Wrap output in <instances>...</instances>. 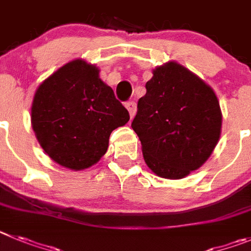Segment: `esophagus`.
I'll return each mask as SVG.
<instances>
[{
    "instance_id": "1",
    "label": "esophagus",
    "mask_w": 251,
    "mask_h": 251,
    "mask_svg": "<svg viewBox=\"0 0 251 251\" xmlns=\"http://www.w3.org/2000/svg\"><path fill=\"white\" fill-rule=\"evenodd\" d=\"M126 109H127L128 114H130V117L131 119H134L135 115H136V103L134 102V101H128V102H126Z\"/></svg>"
}]
</instances>
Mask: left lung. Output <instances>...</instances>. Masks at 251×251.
Instances as JSON below:
<instances>
[{"instance_id":"8db88e82","label":"left lung","mask_w":251,"mask_h":251,"mask_svg":"<svg viewBox=\"0 0 251 251\" xmlns=\"http://www.w3.org/2000/svg\"><path fill=\"white\" fill-rule=\"evenodd\" d=\"M221 123L214 90L190 70L169 61L152 70L131 126L149 169L176 180L209 159L220 139Z\"/></svg>"}]
</instances>
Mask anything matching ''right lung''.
<instances>
[{
	"instance_id": "1",
	"label": "right lung",
	"mask_w": 251,
	"mask_h": 251,
	"mask_svg": "<svg viewBox=\"0 0 251 251\" xmlns=\"http://www.w3.org/2000/svg\"><path fill=\"white\" fill-rule=\"evenodd\" d=\"M99 67L77 58L37 87L31 124L45 152L70 170L95 165L109 148L115 128L130 115L99 76Z\"/></svg>"
}]
</instances>
